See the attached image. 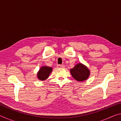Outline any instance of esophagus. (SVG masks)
<instances>
[{
	"mask_svg": "<svg viewBox=\"0 0 121 121\" xmlns=\"http://www.w3.org/2000/svg\"><path fill=\"white\" fill-rule=\"evenodd\" d=\"M58 67H59V68H64L65 65H58Z\"/></svg>",
	"mask_w": 121,
	"mask_h": 121,
	"instance_id": "34e87169",
	"label": "esophagus"
}]
</instances>
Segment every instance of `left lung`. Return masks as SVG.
Returning <instances> with one entry per match:
<instances>
[{
  "instance_id": "obj_1",
  "label": "left lung",
  "mask_w": 121,
  "mask_h": 121,
  "mask_svg": "<svg viewBox=\"0 0 121 121\" xmlns=\"http://www.w3.org/2000/svg\"><path fill=\"white\" fill-rule=\"evenodd\" d=\"M70 73L73 77L79 82L84 81L89 78L90 71L85 65L81 63H78L73 68L70 69Z\"/></svg>"
}]
</instances>
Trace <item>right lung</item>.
Segmentation results:
<instances>
[{"label": "right lung", "mask_w": 121, "mask_h": 121, "mask_svg": "<svg viewBox=\"0 0 121 121\" xmlns=\"http://www.w3.org/2000/svg\"><path fill=\"white\" fill-rule=\"evenodd\" d=\"M52 68L48 66L42 67L37 73V77L40 81H44L48 77L52 72Z\"/></svg>", "instance_id": "obj_1"}]
</instances>
